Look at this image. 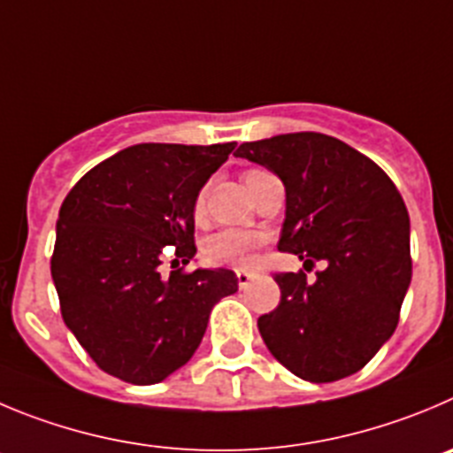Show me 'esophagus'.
<instances>
[{"instance_id": "obj_1", "label": "esophagus", "mask_w": 453, "mask_h": 453, "mask_svg": "<svg viewBox=\"0 0 453 453\" xmlns=\"http://www.w3.org/2000/svg\"><path fill=\"white\" fill-rule=\"evenodd\" d=\"M255 279V270H236V281H239V288H248L250 281Z\"/></svg>"}]
</instances>
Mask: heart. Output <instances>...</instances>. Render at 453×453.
I'll return each mask as SVG.
<instances>
[{"label": "heart", "instance_id": "b5f03b06", "mask_svg": "<svg viewBox=\"0 0 453 453\" xmlns=\"http://www.w3.org/2000/svg\"><path fill=\"white\" fill-rule=\"evenodd\" d=\"M259 169H252L248 172L246 179L250 174H255ZM205 212V189L198 192L196 203H194V214L196 219L203 217ZM261 236L257 232L250 230H239V227H226V230L214 232L210 239L205 241V248H203V255L212 265H230V268H241V265L250 264L252 255L259 248Z\"/></svg>", "mask_w": 453, "mask_h": 453}]
</instances>
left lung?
Masks as SVG:
<instances>
[{
	"instance_id": "obj_1",
	"label": "left lung",
	"mask_w": 453,
	"mask_h": 453,
	"mask_svg": "<svg viewBox=\"0 0 453 453\" xmlns=\"http://www.w3.org/2000/svg\"><path fill=\"white\" fill-rule=\"evenodd\" d=\"M239 158L264 165L286 188L277 248L312 268L279 273L281 302L257 326L270 353L308 382L353 375L382 349L411 284L409 212L382 169L315 131L243 142Z\"/></svg>"
}]
</instances>
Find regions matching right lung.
I'll return each mask as SVG.
<instances>
[{
	"instance_id": "add662e5",
	"label": "right lung",
	"mask_w": 453,
	"mask_h": 453,
	"mask_svg": "<svg viewBox=\"0 0 453 453\" xmlns=\"http://www.w3.org/2000/svg\"><path fill=\"white\" fill-rule=\"evenodd\" d=\"M234 142L127 147L66 194L50 274L65 324L104 373L156 384L188 365L232 270L160 274L163 252L189 264L194 203Z\"/></svg>"
}]
</instances>
